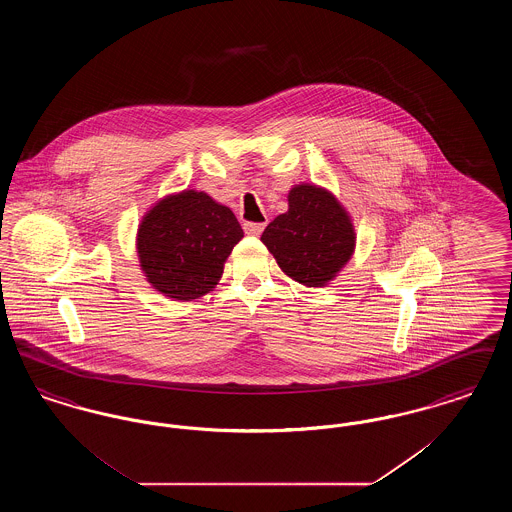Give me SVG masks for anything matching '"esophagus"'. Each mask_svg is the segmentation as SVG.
<instances>
[{
  "label": "esophagus",
  "instance_id": "34e87169",
  "mask_svg": "<svg viewBox=\"0 0 512 512\" xmlns=\"http://www.w3.org/2000/svg\"><path fill=\"white\" fill-rule=\"evenodd\" d=\"M265 222H245L244 230L247 236H261V232L265 230Z\"/></svg>",
  "mask_w": 512,
  "mask_h": 512
}]
</instances>
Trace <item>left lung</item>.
<instances>
[{
  "mask_svg": "<svg viewBox=\"0 0 512 512\" xmlns=\"http://www.w3.org/2000/svg\"><path fill=\"white\" fill-rule=\"evenodd\" d=\"M261 242L292 280L322 288L349 263L357 234L336 195L297 184L288 194V211L268 224Z\"/></svg>",
  "mask_w": 512,
  "mask_h": 512,
  "instance_id": "8db88e82",
  "label": "left lung"
}]
</instances>
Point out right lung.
<instances>
[{"mask_svg":"<svg viewBox=\"0 0 512 512\" xmlns=\"http://www.w3.org/2000/svg\"><path fill=\"white\" fill-rule=\"evenodd\" d=\"M244 230L211 195L184 190L159 199L140 220L136 251L151 288L174 301L213 292Z\"/></svg>","mask_w":512,"mask_h":512,"instance_id":"add662e5","label":"right lung"}]
</instances>
